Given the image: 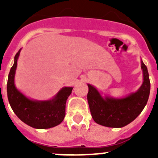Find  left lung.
Here are the masks:
<instances>
[{
	"label": "left lung",
	"mask_w": 158,
	"mask_h": 158,
	"mask_svg": "<svg viewBox=\"0 0 158 158\" xmlns=\"http://www.w3.org/2000/svg\"><path fill=\"white\" fill-rule=\"evenodd\" d=\"M142 69L144 77L142 85L136 93L124 99H103L93 86L88 85V102L96 123L107 127H123L139 116L147 104L150 91L149 73L142 61Z\"/></svg>",
	"instance_id": "1"
}]
</instances>
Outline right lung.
<instances>
[{
    "label": "right lung",
    "instance_id": "add662e5",
    "mask_svg": "<svg viewBox=\"0 0 158 158\" xmlns=\"http://www.w3.org/2000/svg\"><path fill=\"white\" fill-rule=\"evenodd\" d=\"M19 51L20 50L15 56L7 83V94L11 107L20 120L31 127L36 129L54 127L63 121L65 115V103L72 93L73 88H63L54 100L49 101H34L25 97L14 85Z\"/></svg>",
    "mask_w": 158,
    "mask_h": 158
}]
</instances>
